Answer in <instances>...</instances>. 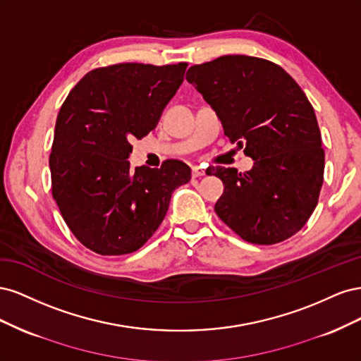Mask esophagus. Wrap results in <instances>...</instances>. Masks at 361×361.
I'll return each instance as SVG.
<instances>
[{"label":"esophagus","instance_id":"34e87169","mask_svg":"<svg viewBox=\"0 0 361 361\" xmlns=\"http://www.w3.org/2000/svg\"><path fill=\"white\" fill-rule=\"evenodd\" d=\"M191 173H192V178H200V176H204L206 170L203 167H200V166H194L191 169Z\"/></svg>","mask_w":361,"mask_h":361}]
</instances>
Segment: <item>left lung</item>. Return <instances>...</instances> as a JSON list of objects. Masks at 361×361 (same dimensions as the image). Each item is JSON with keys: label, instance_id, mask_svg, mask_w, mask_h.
<instances>
[{"label": "left lung", "instance_id": "1", "mask_svg": "<svg viewBox=\"0 0 361 361\" xmlns=\"http://www.w3.org/2000/svg\"><path fill=\"white\" fill-rule=\"evenodd\" d=\"M187 81L214 108L228 140L255 159L245 173L214 167L224 185L216 215L251 244H277L301 231L318 204L325 161L301 87L279 64L248 56L195 64Z\"/></svg>", "mask_w": 361, "mask_h": 361}]
</instances>
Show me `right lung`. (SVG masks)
<instances>
[{
  "label": "right lung",
  "mask_w": 361,
  "mask_h": 361,
  "mask_svg": "<svg viewBox=\"0 0 361 361\" xmlns=\"http://www.w3.org/2000/svg\"><path fill=\"white\" fill-rule=\"evenodd\" d=\"M187 63H120L87 73L63 102L49 155L52 197L78 241L102 256L137 251L190 182L178 159L161 169L128 161L130 140L155 129L183 81Z\"/></svg>",
  "instance_id": "add662e5"
}]
</instances>
